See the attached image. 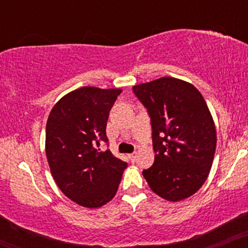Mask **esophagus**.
<instances>
[{"instance_id":"esophagus-1","label":"esophagus","mask_w":248,"mask_h":248,"mask_svg":"<svg viewBox=\"0 0 248 248\" xmlns=\"http://www.w3.org/2000/svg\"><path fill=\"white\" fill-rule=\"evenodd\" d=\"M128 158H129L130 162H135L136 161V153L129 154V155H128Z\"/></svg>"}]
</instances>
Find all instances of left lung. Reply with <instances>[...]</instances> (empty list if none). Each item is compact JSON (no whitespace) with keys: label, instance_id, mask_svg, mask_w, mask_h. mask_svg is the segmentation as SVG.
I'll list each match as a JSON object with an SVG mask.
<instances>
[{"label":"left lung","instance_id":"left-lung-1","mask_svg":"<svg viewBox=\"0 0 248 248\" xmlns=\"http://www.w3.org/2000/svg\"><path fill=\"white\" fill-rule=\"evenodd\" d=\"M152 119L155 161L142 175L156 195L179 202L191 197L209 176L215 157V121L190 82L162 77L133 86Z\"/></svg>","mask_w":248,"mask_h":248}]
</instances>
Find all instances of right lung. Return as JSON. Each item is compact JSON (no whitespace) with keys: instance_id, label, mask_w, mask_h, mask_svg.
<instances>
[{"instance_id":"obj_1","label":"right lung","mask_w":248,"mask_h":248,"mask_svg":"<svg viewBox=\"0 0 248 248\" xmlns=\"http://www.w3.org/2000/svg\"><path fill=\"white\" fill-rule=\"evenodd\" d=\"M121 88L80 87L59 99L46 122L45 153L52 177L62 192L78 205L96 209L118 191L126 162L109 149L108 114Z\"/></svg>"}]
</instances>
